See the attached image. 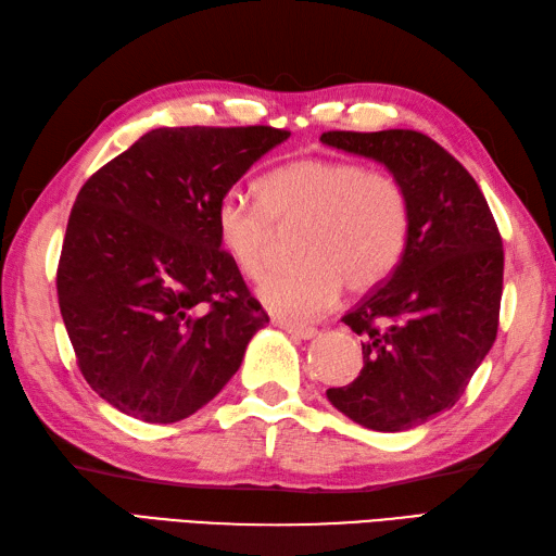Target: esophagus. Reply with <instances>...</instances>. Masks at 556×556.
I'll return each instance as SVG.
<instances>
[{"label":"esophagus","instance_id":"esophagus-1","mask_svg":"<svg viewBox=\"0 0 556 556\" xmlns=\"http://www.w3.org/2000/svg\"><path fill=\"white\" fill-rule=\"evenodd\" d=\"M280 328L286 330L288 334L296 337V340H314L318 334L316 328H311V325H294V323H280Z\"/></svg>","mask_w":556,"mask_h":556}]
</instances>
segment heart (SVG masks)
<instances>
[{
	"label": "heart",
	"mask_w": 556,
	"mask_h": 556,
	"mask_svg": "<svg viewBox=\"0 0 556 556\" xmlns=\"http://www.w3.org/2000/svg\"><path fill=\"white\" fill-rule=\"evenodd\" d=\"M260 202L228 193L214 210L216 240L242 274L260 278L278 231L302 226V264L266 276L256 296L286 323H308L394 274L408 248L410 195L394 174L358 160L302 157L264 174Z\"/></svg>",
	"instance_id": "b5f03b06"
}]
</instances>
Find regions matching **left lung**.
Instances as JSON below:
<instances>
[{
  "mask_svg": "<svg viewBox=\"0 0 556 556\" xmlns=\"http://www.w3.org/2000/svg\"><path fill=\"white\" fill-rule=\"evenodd\" d=\"M320 141L382 162L410 195L401 264L342 318L363 337V370L328 399L368 429H413L453 408L495 342L503 238L479 184L427 134L325 131Z\"/></svg>",
  "mask_w": 556,
  "mask_h": 556,
  "instance_id": "obj_1",
  "label": "left lung"
}]
</instances>
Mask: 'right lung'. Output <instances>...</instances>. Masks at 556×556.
I'll use <instances>...</instances> for the list:
<instances>
[{"mask_svg":"<svg viewBox=\"0 0 556 556\" xmlns=\"http://www.w3.org/2000/svg\"><path fill=\"white\" fill-rule=\"evenodd\" d=\"M274 127H160L77 193L56 290L77 365L97 394L172 425L238 372L268 316L216 240L214 210L270 148Z\"/></svg>","mask_w":556,"mask_h":556,"instance_id":"add662e5","label":"right lung"}]
</instances>
